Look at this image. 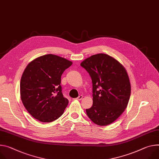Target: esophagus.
<instances>
[{
	"label": "esophagus",
	"instance_id": "34e87169",
	"mask_svg": "<svg viewBox=\"0 0 159 159\" xmlns=\"http://www.w3.org/2000/svg\"><path fill=\"white\" fill-rule=\"evenodd\" d=\"M82 98H83V96H82V95H80V96H79L77 98V100H81Z\"/></svg>",
	"mask_w": 159,
	"mask_h": 159
}]
</instances>
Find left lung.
I'll return each instance as SVG.
<instances>
[{"mask_svg":"<svg viewBox=\"0 0 159 159\" xmlns=\"http://www.w3.org/2000/svg\"><path fill=\"white\" fill-rule=\"evenodd\" d=\"M81 66L89 74L93 82V106L86 109L96 124L108 125L124 111L131 95V84L124 66L103 53L84 60Z\"/></svg>","mask_w":159,"mask_h":159,"instance_id":"8db88e82","label":"left lung"}]
</instances>
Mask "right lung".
<instances>
[{"label":"right lung","instance_id":"add662e5","mask_svg":"<svg viewBox=\"0 0 159 159\" xmlns=\"http://www.w3.org/2000/svg\"><path fill=\"white\" fill-rule=\"evenodd\" d=\"M72 62L49 54L37 57L25 68L20 81L22 103L32 116L51 122L63 115L68 104L63 97L61 77Z\"/></svg>","mask_w":159,"mask_h":159}]
</instances>
